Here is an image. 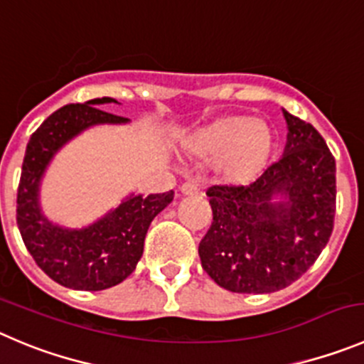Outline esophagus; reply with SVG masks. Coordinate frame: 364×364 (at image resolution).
I'll list each match as a JSON object with an SVG mask.
<instances>
[{"label": "esophagus", "mask_w": 364, "mask_h": 364, "mask_svg": "<svg viewBox=\"0 0 364 364\" xmlns=\"http://www.w3.org/2000/svg\"><path fill=\"white\" fill-rule=\"evenodd\" d=\"M179 190H181L183 196H196V193L199 192V186L192 181H186V183H183L181 188Z\"/></svg>", "instance_id": "obj_1"}]
</instances>
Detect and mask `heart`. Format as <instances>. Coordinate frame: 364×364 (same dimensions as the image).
I'll use <instances>...</instances> for the list:
<instances>
[{
    "label": "heart",
    "mask_w": 364,
    "mask_h": 364,
    "mask_svg": "<svg viewBox=\"0 0 364 364\" xmlns=\"http://www.w3.org/2000/svg\"><path fill=\"white\" fill-rule=\"evenodd\" d=\"M274 147L267 122L246 114H228L193 131L186 141L192 158L212 159V171L220 183L244 186L266 171Z\"/></svg>",
    "instance_id": "obj_1"
}]
</instances>
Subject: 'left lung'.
I'll return each mask as SVG.
<instances>
[{"instance_id":"obj_1","label":"left lung","mask_w":364,"mask_h":364,"mask_svg":"<svg viewBox=\"0 0 364 364\" xmlns=\"http://www.w3.org/2000/svg\"><path fill=\"white\" fill-rule=\"evenodd\" d=\"M284 156L247 186L206 190L213 220L203 269L232 293H274L296 282L334 230L336 159L311 124L284 111Z\"/></svg>"}]
</instances>
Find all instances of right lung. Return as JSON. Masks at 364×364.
I'll return each mask as SVG.
<instances>
[{
    "label": "right lung",
    "instance_id": "right-lung-1",
    "mask_svg": "<svg viewBox=\"0 0 364 364\" xmlns=\"http://www.w3.org/2000/svg\"><path fill=\"white\" fill-rule=\"evenodd\" d=\"M117 102L102 97L68 104L50 114L30 136L18 188V228L37 266L57 284L79 291H102L124 282L144 253L152 219L171 205L174 192L134 196L91 226L70 230L50 223L39 208V185L55 152L84 129L98 124H125L127 118L97 105Z\"/></svg>",
    "mask_w": 364,
    "mask_h": 364
}]
</instances>
